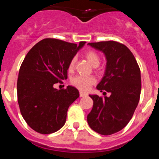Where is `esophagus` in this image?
<instances>
[{"instance_id": "1", "label": "esophagus", "mask_w": 159, "mask_h": 159, "mask_svg": "<svg viewBox=\"0 0 159 159\" xmlns=\"http://www.w3.org/2000/svg\"><path fill=\"white\" fill-rule=\"evenodd\" d=\"M86 95H88V94L85 93V92H80V97H84V96H86Z\"/></svg>"}]
</instances>
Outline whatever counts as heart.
Returning a JSON list of instances; mask_svg holds the SVG:
<instances>
[{
  "instance_id": "b5f03b06",
  "label": "heart",
  "mask_w": 159,
  "mask_h": 159,
  "mask_svg": "<svg viewBox=\"0 0 159 159\" xmlns=\"http://www.w3.org/2000/svg\"><path fill=\"white\" fill-rule=\"evenodd\" d=\"M87 60L94 67H97L100 63V57L95 51H88L84 54ZM75 59L72 58L68 64V69L70 71L74 68ZM96 79L94 76H85V75H76L71 80V84L81 91H88L92 85L95 84Z\"/></svg>"
}]
</instances>
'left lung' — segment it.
Instances as JSON below:
<instances>
[{"label": "left lung", "mask_w": 159, "mask_h": 159, "mask_svg": "<svg viewBox=\"0 0 159 159\" xmlns=\"http://www.w3.org/2000/svg\"><path fill=\"white\" fill-rule=\"evenodd\" d=\"M104 53L106 71L96 88L109 97L89 95L93 107L88 116L89 127L102 135H110L124 128L134 115L141 93L139 67L130 49L109 40L89 43Z\"/></svg>", "instance_id": "obj_1"}]
</instances>
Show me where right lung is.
I'll list each match as a JSON object with an SVG mask.
<instances>
[{
	"mask_svg": "<svg viewBox=\"0 0 159 159\" xmlns=\"http://www.w3.org/2000/svg\"><path fill=\"white\" fill-rule=\"evenodd\" d=\"M46 38L35 44L20 67L17 99L29 127L40 134H52L64 125L70 105L79 98L74 87L57 90L53 85L67 78L70 60L85 44Z\"/></svg>",
	"mask_w": 159,
	"mask_h": 159,
	"instance_id": "obj_1",
	"label": "right lung"
}]
</instances>
